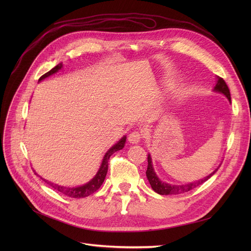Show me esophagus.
I'll return each instance as SVG.
<instances>
[{"label":"esophagus","instance_id":"1","mask_svg":"<svg viewBox=\"0 0 251 251\" xmlns=\"http://www.w3.org/2000/svg\"><path fill=\"white\" fill-rule=\"evenodd\" d=\"M142 138V133L138 130H134L128 135V140L130 143H138Z\"/></svg>","mask_w":251,"mask_h":251}]
</instances>
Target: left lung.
Listing matches in <instances>:
<instances>
[{
  "label": "left lung",
  "instance_id": "8db88e82",
  "mask_svg": "<svg viewBox=\"0 0 251 251\" xmlns=\"http://www.w3.org/2000/svg\"><path fill=\"white\" fill-rule=\"evenodd\" d=\"M215 90L221 92V94L225 95L227 97V99L231 101V95H230V90L229 87L227 85V83L225 82V80L222 77H218V81L217 84L215 86ZM148 170H147V177L149 179V182L151 184V188L159 194L162 195H169V194H180V193H184V192H188L192 189H194L195 187L201 185L203 182H205L207 179H209L212 177L217 171L218 169H216L212 174H209L207 177H205L204 179H201L200 181H196V182H192L189 184H185V185H171V184L162 182L157 176L155 175L153 168H152V164H151V155L148 156Z\"/></svg>",
  "mask_w": 251,
  "mask_h": 251
}]
</instances>
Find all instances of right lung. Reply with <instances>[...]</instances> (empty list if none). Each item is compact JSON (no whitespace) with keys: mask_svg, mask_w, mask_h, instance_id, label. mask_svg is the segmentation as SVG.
I'll use <instances>...</instances> for the list:
<instances>
[{"mask_svg":"<svg viewBox=\"0 0 251 251\" xmlns=\"http://www.w3.org/2000/svg\"><path fill=\"white\" fill-rule=\"evenodd\" d=\"M62 63H59L57 66H55L54 68H52L51 70H50L49 72H47L46 74H44L43 76L39 77L38 81L43 80V79H45L46 77H49L50 75L54 74L56 72H58L61 68H62ZM126 142V136H124L121 140H119L118 143H116L114 147H112L108 151L107 153L104 154L103 156V160H102V163H101V166L99 170L98 174L95 176V178L92 179L91 181H89L88 183H86L85 185H82V186H79V187H65V186H60V185H57V184H54V183H50L47 180L44 179V181L49 184V185L50 187H52L54 189L58 190L59 192L63 193L64 195L66 196H69V197H72V199H81V197H85V196H88L90 194H92L94 192H96L100 186L101 184L105 178V175H107V172H108V168H109V160H110V156L118 151H120L124 148V144ZM43 179V178H41Z\"/></svg>","mask_w":251,"mask_h":251,"instance_id":"obj_1","label":"right lung"}]
</instances>
